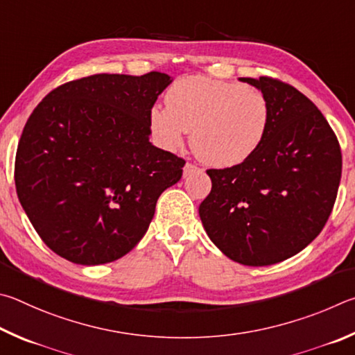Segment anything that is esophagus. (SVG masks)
Wrapping results in <instances>:
<instances>
[{"label":"esophagus","instance_id":"34e87169","mask_svg":"<svg viewBox=\"0 0 355 355\" xmlns=\"http://www.w3.org/2000/svg\"><path fill=\"white\" fill-rule=\"evenodd\" d=\"M195 171H200V168H198L193 164H190V162H187V164H185V166H184V176L187 178V176H190L191 173H195Z\"/></svg>","mask_w":355,"mask_h":355}]
</instances>
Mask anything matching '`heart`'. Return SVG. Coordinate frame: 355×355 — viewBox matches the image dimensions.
Here are the masks:
<instances>
[{
  "label": "heart",
  "mask_w": 355,
  "mask_h": 355,
  "mask_svg": "<svg viewBox=\"0 0 355 355\" xmlns=\"http://www.w3.org/2000/svg\"><path fill=\"white\" fill-rule=\"evenodd\" d=\"M165 101L149 112L155 139L162 146L176 148L191 130L195 154L214 166H232L250 157L268 129L265 95L241 84L182 78L168 89Z\"/></svg>",
  "instance_id": "obj_1"
}]
</instances>
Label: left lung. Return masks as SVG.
<instances>
[{"mask_svg": "<svg viewBox=\"0 0 355 355\" xmlns=\"http://www.w3.org/2000/svg\"><path fill=\"white\" fill-rule=\"evenodd\" d=\"M270 104L268 129L241 164L210 168L200 206L210 240L234 262L272 265L295 256L329 220L341 179V148L318 107L282 80L241 78Z\"/></svg>", "mask_w": 355, "mask_h": 355, "instance_id": "obj_1", "label": "left lung"}]
</instances>
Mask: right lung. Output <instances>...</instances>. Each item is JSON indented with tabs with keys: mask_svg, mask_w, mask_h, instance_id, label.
<instances>
[{
	"mask_svg": "<svg viewBox=\"0 0 355 355\" xmlns=\"http://www.w3.org/2000/svg\"><path fill=\"white\" fill-rule=\"evenodd\" d=\"M171 79L92 74L59 85L24 124L18 200L49 250L79 265L123 257L146 234L155 202L185 160L149 143L151 112Z\"/></svg>",
	"mask_w": 355,
	"mask_h": 355,
	"instance_id": "right-lung-1",
	"label": "right lung"
}]
</instances>
